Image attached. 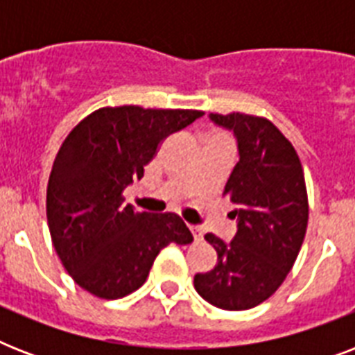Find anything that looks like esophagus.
I'll return each instance as SVG.
<instances>
[{
  "mask_svg": "<svg viewBox=\"0 0 355 355\" xmlns=\"http://www.w3.org/2000/svg\"><path fill=\"white\" fill-rule=\"evenodd\" d=\"M189 230H191V236L195 237V241H200L202 239V230L197 227H189Z\"/></svg>",
  "mask_w": 355,
  "mask_h": 355,
  "instance_id": "1",
  "label": "esophagus"
}]
</instances>
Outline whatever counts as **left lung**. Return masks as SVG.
Listing matches in <instances>:
<instances>
[{"instance_id":"obj_1","label":"left lung","mask_w":355,"mask_h":355,"mask_svg":"<svg viewBox=\"0 0 355 355\" xmlns=\"http://www.w3.org/2000/svg\"><path fill=\"white\" fill-rule=\"evenodd\" d=\"M210 118L237 138L239 162L223 191L236 205L237 234L230 243L206 234L217 263L193 284L217 308L243 311L265 302L291 270L308 228V189L297 150L275 123L243 112Z\"/></svg>"}]
</instances>
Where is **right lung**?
I'll use <instances>...</instances> for the list:
<instances>
[{
	"instance_id": "1",
	"label": "right lung",
	"mask_w": 355,
	"mask_h": 355,
	"mask_svg": "<svg viewBox=\"0 0 355 355\" xmlns=\"http://www.w3.org/2000/svg\"><path fill=\"white\" fill-rule=\"evenodd\" d=\"M202 114L103 107L66 136L47 182V225L64 269L85 291L105 300L127 297L144 286L162 248L193 241L177 214L134 211L123 191L144 177L169 134Z\"/></svg>"
}]
</instances>
